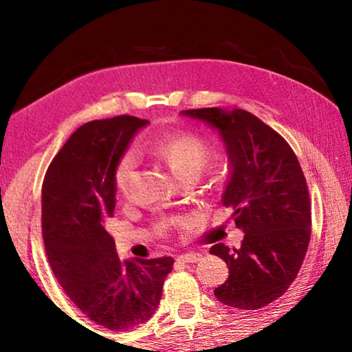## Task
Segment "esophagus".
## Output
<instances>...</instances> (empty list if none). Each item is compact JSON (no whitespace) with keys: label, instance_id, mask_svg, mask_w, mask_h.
Returning <instances> with one entry per match:
<instances>
[{"label":"esophagus","instance_id":"esophagus-1","mask_svg":"<svg viewBox=\"0 0 352 352\" xmlns=\"http://www.w3.org/2000/svg\"><path fill=\"white\" fill-rule=\"evenodd\" d=\"M177 259H179V261H182V263H199L201 259V254L195 253V252H190V253L181 254V256H177Z\"/></svg>","mask_w":352,"mask_h":352}]
</instances>
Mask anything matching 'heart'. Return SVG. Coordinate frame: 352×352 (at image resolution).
<instances>
[{
  "mask_svg": "<svg viewBox=\"0 0 352 352\" xmlns=\"http://www.w3.org/2000/svg\"><path fill=\"white\" fill-rule=\"evenodd\" d=\"M152 152L170 166L173 175L181 182L199 181L214 158V151L210 146V142L192 133H179L163 138L152 147ZM136 168L138 155L133 151L124 152L115 163L112 175L113 189L122 199L129 195ZM182 223H184L182 218H173L165 221L162 228Z\"/></svg>",
  "mask_w": 352,
  "mask_h": 352,
  "instance_id": "1",
  "label": "heart"
}]
</instances>
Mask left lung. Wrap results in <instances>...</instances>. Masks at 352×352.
<instances>
[{
	"label": "left lung",
	"mask_w": 352,
	"mask_h": 352,
	"mask_svg": "<svg viewBox=\"0 0 352 352\" xmlns=\"http://www.w3.org/2000/svg\"><path fill=\"white\" fill-rule=\"evenodd\" d=\"M182 113L204 120L223 138L232 175L221 201L245 232L240 248H210L229 267L214 296L230 307L261 309L290 288L309 247L311 200L300 162L280 134L247 110Z\"/></svg>",
	"instance_id": "obj_1"
}]
</instances>
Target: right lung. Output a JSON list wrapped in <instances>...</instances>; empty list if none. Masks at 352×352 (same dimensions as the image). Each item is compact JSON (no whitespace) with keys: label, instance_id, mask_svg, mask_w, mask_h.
<instances>
[{"label":"right lung","instance_id":"add662e5","mask_svg":"<svg viewBox=\"0 0 352 352\" xmlns=\"http://www.w3.org/2000/svg\"><path fill=\"white\" fill-rule=\"evenodd\" d=\"M147 120L118 115L85 123L47 166L41 189L43 240L52 272L75 306L109 330H128L158 307L171 256L120 261L107 232L113 166Z\"/></svg>","mask_w":352,"mask_h":352}]
</instances>
